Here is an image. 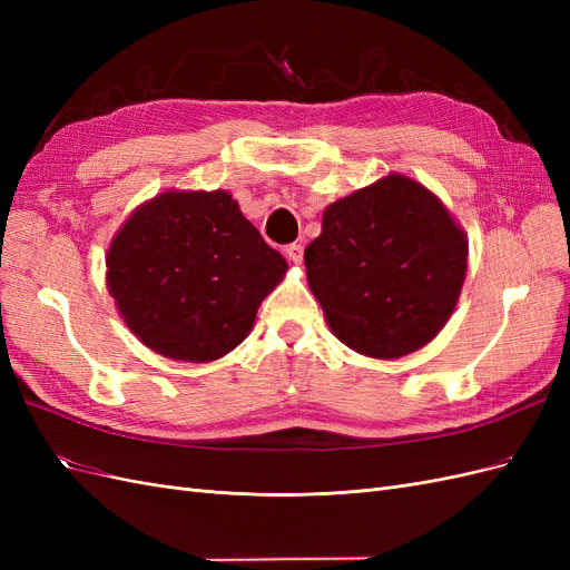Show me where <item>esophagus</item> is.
Here are the masks:
<instances>
[{
    "label": "esophagus",
    "mask_w": 570,
    "mask_h": 570,
    "mask_svg": "<svg viewBox=\"0 0 570 570\" xmlns=\"http://www.w3.org/2000/svg\"><path fill=\"white\" fill-rule=\"evenodd\" d=\"M285 258H287V262H292V264H302V258H304V247H302V245H297V243L287 245V247H285Z\"/></svg>",
    "instance_id": "obj_1"
}]
</instances>
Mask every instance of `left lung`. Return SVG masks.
I'll list each match as a JSON object with an SVG mask.
<instances>
[{"mask_svg": "<svg viewBox=\"0 0 570 570\" xmlns=\"http://www.w3.org/2000/svg\"><path fill=\"white\" fill-rule=\"evenodd\" d=\"M465 256L469 243L442 202L392 174L327 206L304 264L335 337L358 354L396 358L450 321Z\"/></svg>", "mask_w": 570, "mask_h": 570, "instance_id": "1", "label": "left lung"}]
</instances>
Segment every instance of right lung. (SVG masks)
I'll use <instances>...</instances> for the list:
<instances>
[{
  "mask_svg": "<svg viewBox=\"0 0 570 570\" xmlns=\"http://www.w3.org/2000/svg\"><path fill=\"white\" fill-rule=\"evenodd\" d=\"M285 271V258L223 189L147 202L107 254V285L130 331L149 350L195 364L249 335Z\"/></svg>",
  "mask_w": 570,
  "mask_h": 570,
  "instance_id": "obj_1",
  "label": "right lung"
}]
</instances>
